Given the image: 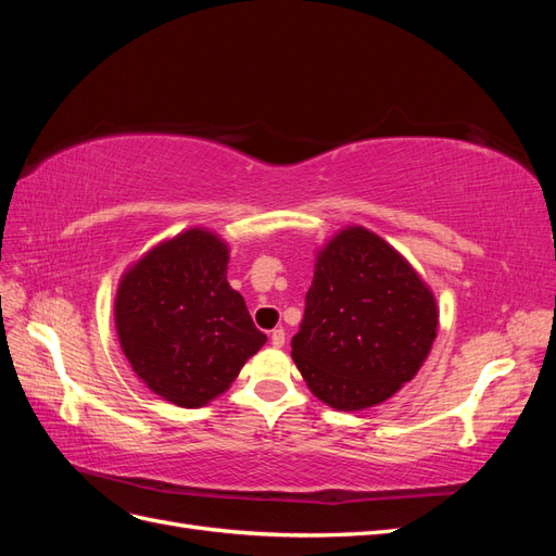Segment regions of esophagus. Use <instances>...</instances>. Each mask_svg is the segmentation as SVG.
<instances>
[{
    "label": "esophagus",
    "instance_id": "obj_1",
    "mask_svg": "<svg viewBox=\"0 0 556 556\" xmlns=\"http://www.w3.org/2000/svg\"><path fill=\"white\" fill-rule=\"evenodd\" d=\"M271 343H274V348H282L285 345V329H274L271 331Z\"/></svg>",
    "mask_w": 556,
    "mask_h": 556
}]
</instances>
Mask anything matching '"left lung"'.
Wrapping results in <instances>:
<instances>
[{
    "label": "left lung",
    "mask_w": 556,
    "mask_h": 556,
    "mask_svg": "<svg viewBox=\"0 0 556 556\" xmlns=\"http://www.w3.org/2000/svg\"><path fill=\"white\" fill-rule=\"evenodd\" d=\"M439 327L425 280L364 227L319 250L292 359L308 390L336 410H364L415 378Z\"/></svg>",
    "instance_id": "1"
}]
</instances>
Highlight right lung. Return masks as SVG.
Returning a JSON list of instances; mask_svg holds the SVG:
<instances>
[{"label":"right lung","mask_w":556,"mask_h":556,"mask_svg":"<svg viewBox=\"0 0 556 556\" xmlns=\"http://www.w3.org/2000/svg\"><path fill=\"white\" fill-rule=\"evenodd\" d=\"M227 243L194 227L146 252L117 288L115 329L127 362L180 408L229 390L266 343L227 282Z\"/></svg>","instance_id":"obj_1"}]
</instances>
